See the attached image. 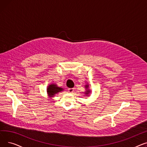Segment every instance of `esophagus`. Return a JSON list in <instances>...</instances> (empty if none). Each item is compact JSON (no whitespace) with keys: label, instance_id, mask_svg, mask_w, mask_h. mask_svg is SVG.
Listing matches in <instances>:
<instances>
[{"label":"esophagus","instance_id":"esophagus-1","mask_svg":"<svg viewBox=\"0 0 147 147\" xmlns=\"http://www.w3.org/2000/svg\"><path fill=\"white\" fill-rule=\"evenodd\" d=\"M68 92H69V93H73V92H74V89L73 88H68Z\"/></svg>","mask_w":147,"mask_h":147}]
</instances>
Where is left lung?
<instances>
[{
  "mask_svg": "<svg viewBox=\"0 0 147 147\" xmlns=\"http://www.w3.org/2000/svg\"><path fill=\"white\" fill-rule=\"evenodd\" d=\"M86 88H88V85H86ZM89 92H90V90H87V91H86V94H86V95H88V94L89 93Z\"/></svg>",
  "mask_w": 147,
  "mask_h": 147,
  "instance_id": "1",
  "label": "left lung"
}]
</instances>
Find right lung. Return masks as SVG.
<instances>
[{
	"label": "right lung",
	"instance_id": "add662e5",
	"mask_svg": "<svg viewBox=\"0 0 147 147\" xmlns=\"http://www.w3.org/2000/svg\"><path fill=\"white\" fill-rule=\"evenodd\" d=\"M63 90V88H61L57 86V85L55 84H52L49 85V86H48L47 89V92L49 96H50L51 97H53L54 95L57 94L58 92H61Z\"/></svg>",
	"mask_w": 147,
	"mask_h": 147
}]
</instances>
